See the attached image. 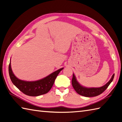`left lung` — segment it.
I'll use <instances>...</instances> for the list:
<instances>
[{
  "mask_svg": "<svg viewBox=\"0 0 122 122\" xmlns=\"http://www.w3.org/2000/svg\"><path fill=\"white\" fill-rule=\"evenodd\" d=\"M114 76V74L112 75L111 79L107 83L100 87H86L83 86L77 81L75 75L73 73V77L72 79V85L73 88L78 94L83 96L91 97H95L99 95L100 94H102L107 88H108L109 85L112 82Z\"/></svg>",
  "mask_w": 122,
  "mask_h": 122,
  "instance_id": "1",
  "label": "left lung"
}]
</instances>
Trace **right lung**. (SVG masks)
Instances as JSON below:
<instances>
[{"label": "right lung", "instance_id": "1", "mask_svg": "<svg viewBox=\"0 0 122 122\" xmlns=\"http://www.w3.org/2000/svg\"><path fill=\"white\" fill-rule=\"evenodd\" d=\"M64 69L61 68L42 79L35 81H26L18 79L14 75L10 62L9 66V73L13 84L24 94L30 96H38L46 94L51 90L55 80L59 73Z\"/></svg>", "mask_w": 122, "mask_h": 122}]
</instances>
